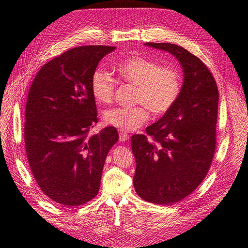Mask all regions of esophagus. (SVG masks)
Returning <instances> with one entry per match:
<instances>
[{
    "instance_id": "esophagus-1",
    "label": "esophagus",
    "mask_w": 248,
    "mask_h": 248,
    "mask_svg": "<svg viewBox=\"0 0 248 248\" xmlns=\"http://www.w3.org/2000/svg\"><path fill=\"white\" fill-rule=\"evenodd\" d=\"M129 140V135H128L127 133H125V132H120V134H119V140L120 141H126V140Z\"/></svg>"
}]
</instances>
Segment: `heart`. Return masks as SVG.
<instances>
[{
  "mask_svg": "<svg viewBox=\"0 0 248 248\" xmlns=\"http://www.w3.org/2000/svg\"><path fill=\"white\" fill-rule=\"evenodd\" d=\"M124 81L136 85L131 108H115L105 113L106 123L122 131H134L148 119V110L155 115L169 112L182 91V75L175 66L161 64L141 56H132L116 66ZM92 93L97 102L110 104L115 95L116 81L104 69H95L92 75Z\"/></svg>",
  "mask_w": 248,
  "mask_h": 248,
  "instance_id": "1",
  "label": "heart"
}]
</instances>
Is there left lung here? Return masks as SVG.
I'll return each instance as SVG.
<instances>
[{"label":"left lung","mask_w":248,"mask_h":248,"mask_svg":"<svg viewBox=\"0 0 248 248\" xmlns=\"http://www.w3.org/2000/svg\"><path fill=\"white\" fill-rule=\"evenodd\" d=\"M145 46L175 56L184 81L171 110L146 127V134L131 137L136 161L133 185L148 202L173 204L193 192L209 172L216 148L219 91L203 62L184 47L168 43Z\"/></svg>","instance_id":"obj_1"}]
</instances>
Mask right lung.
Returning a JSON list of instances; mask_svg holds the SVG:
<instances>
[{"mask_svg":"<svg viewBox=\"0 0 248 248\" xmlns=\"http://www.w3.org/2000/svg\"><path fill=\"white\" fill-rule=\"evenodd\" d=\"M115 46L68 49L37 72L25 107L27 161L49 200L77 206L96 196L106 157L118 141L115 127L91 135L97 123L92 75Z\"/></svg>","mask_w":248,"mask_h":248,"instance_id":"1","label":"right lung"}]
</instances>
